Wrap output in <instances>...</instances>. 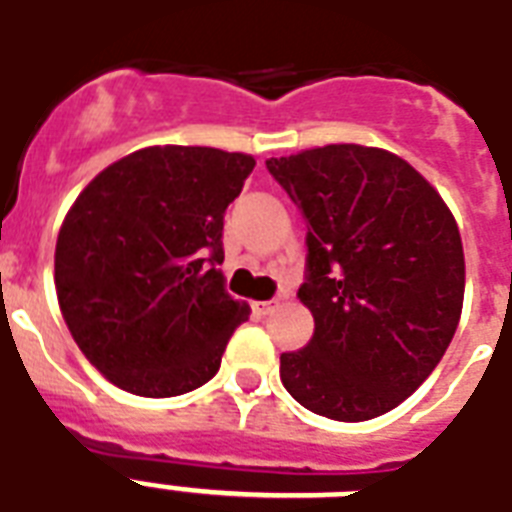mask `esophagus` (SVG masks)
Segmentation results:
<instances>
[{
    "mask_svg": "<svg viewBox=\"0 0 512 512\" xmlns=\"http://www.w3.org/2000/svg\"><path fill=\"white\" fill-rule=\"evenodd\" d=\"M252 311H255V316H268L273 311V300H257V303H252Z\"/></svg>",
    "mask_w": 512,
    "mask_h": 512,
    "instance_id": "obj_1",
    "label": "esophagus"
}]
</instances>
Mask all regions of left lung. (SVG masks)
I'll use <instances>...</instances> for the list:
<instances>
[{
  "instance_id": "8db88e82",
  "label": "left lung",
  "mask_w": 512,
  "mask_h": 512,
  "mask_svg": "<svg viewBox=\"0 0 512 512\" xmlns=\"http://www.w3.org/2000/svg\"><path fill=\"white\" fill-rule=\"evenodd\" d=\"M300 209L316 329L281 353V382L329 420L396 409L436 369L460 324V228L436 188L382 148L324 146L265 162Z\"/></svg>"
}]
</instances>
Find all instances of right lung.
Listing matches in <instances>:
<instances>
[{
  "instance_id": "obj_1",
  "label": "right lung",
  "mask_w": 512,
  "mask_h": 512,
  "mask_svg": "<svg viewBox=\"0 0 512 512\" xmlns=\"http://www.w3.org/2000/svg\"><path fill=\"white\" fill-rule=\"evenodd\" d=\"M247 154L154 146L92 180L63 220L55 289L90 364L122 390L170 398L220 369L249 308L223 287V217Z\"/></svg>"
}]
</instances>
